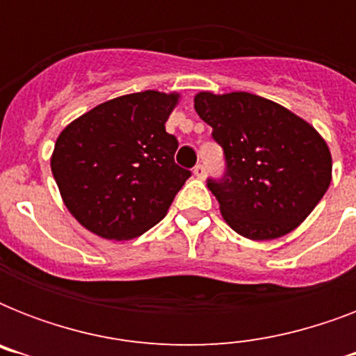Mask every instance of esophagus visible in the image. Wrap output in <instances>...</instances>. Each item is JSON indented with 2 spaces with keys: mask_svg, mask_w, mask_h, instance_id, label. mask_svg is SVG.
I'll list each match as a JSON object with an SVG mask.
<instances>
[{
  "mask_svg": "<svg viewBox=\"0 0 356 356\" xmlns=\"http://www.w3.org/2000/svg\"><path fill=\"white\" fill-rule=\"evenodd\" d=\"M194 175L197 179L205 177V166H203L201 162H200V164H195V166H194Z\"/></svg>",
  "mask_w": 356,
  "mask_h": 356,
  "instance_id": "obj_1",
  "label": "esophagus"
}]
</instances>
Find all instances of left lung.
Segmentation results:
<instances>
[{
  "instance_id": "8db88e82",
  "label": "left lung",
  "mask_w": 356,
  "mask_h": 356,
  "mask_svg": "<svg viewBox=\"0 0 356 356\" xmlns=\"http://www.w3.org/2000/svg\"><path fill=\"white\" fill-rule=\"evenodd\" d=\"M194 108L223 149V173L207 186L225 222L251 240L298 227L331 184L325 140L284 107L248 92H201Z\"/></svg>"
}]
</instances>
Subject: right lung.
Masks as SVG:
<instances>
[{"label":"right lung","instance_id":"obj_1","mask_svg":"<svg viewBox=\"0 0 356 356\" xmlns=\"http://www.w3.org/2000/svg\"><path fill=\"white\" fill-rule=\"evenodd\" d=\"M175 103V94H127L97 105L60 133L53 177L64 205L88 231L129 240L166 216L192 175L175 164L179 142L164 127Z\"/></svg>","mask_w":356,"mask_h":356}]
</instances>
